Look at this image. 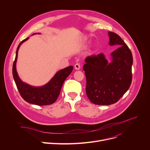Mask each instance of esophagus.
Segmentation results:
<instances>
[{"instance_id": "obj_1", "label": "esophagus", "mask_w": 150, "mask_h": 150, "mask_svg": "<svg viewBox=\"0 0 150 150\" xmlns=\"http://www.w3.org/2000/svg\"><path fill=\"white\" fill-rule=\"evenodd\" d=\"M74 67H75V69H76V70H79V69H80V64L79 63H76L75 65V66H74Z\"/></svg>"}]
</instances>
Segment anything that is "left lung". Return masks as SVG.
Listing matches in <instances>:
<instances>
[{"label":"left lung","mask_w":150,"mask_h":150,"mask_svg":"<svg viewBox=\"0 0 150 150\" xmlns=\"http://www.w3.org/2000/svg\"><path fill=\"white\" fill-rule=\"evenodd\" d=\"M109 45L119 48L111 53L108 63L103 53L88 56L83 66L86 77V94L97 105L114 104L124 95L132 82L133 57L131 50L116 33L109 32Z\"/></svg>","instance_id":"1"}]
</instances>
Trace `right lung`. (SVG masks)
<instances>
[{
	"instance_id": "obj_1",
	"label": "right lung",
	"mask_w": 150,
	"mask_h": 150,
	"mask_svg": "<svg viewBox=\"0 0 150 150\" xmlns=\"http://www.w3.org/2000/svg\"><path fill=\"white\" fill-rule=\"evenodd\" d=\"M28 39V38L23 40L18 45L15 59L13 63L12 75L16 87L21 96L29 103L38 105H46L53 104L58 98L62 85L67 78L72 72L73 67L70 66L59 71L49 83L42 87H34L24 83L18 75L16 69V62L18 57V51L21 45Z\"/></svg>"
}]
</instances>
